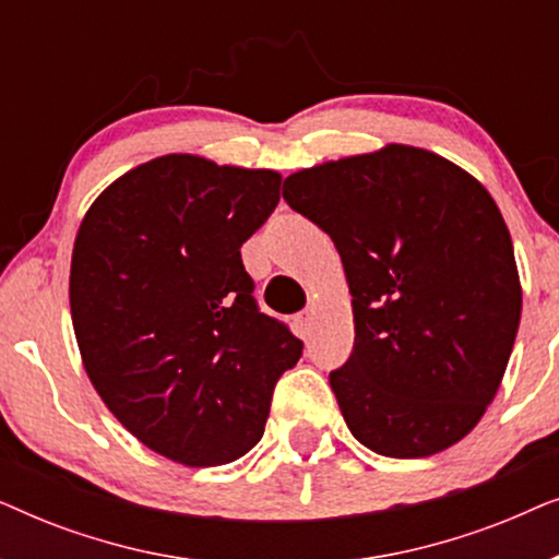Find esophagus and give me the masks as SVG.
<instances>
[{"label":"esophagus","mask_w":559,"mask_h":559,"mask_svg":"<svg viewBox=\"0 0 559 559\" xmlns=\"http://www.w3.org/2000/svg\"><path fill=\"white\" fill-rule=\"evenodd\" d=\"M295 325H297V333H300V338H308L310 328H312V316H310V312H302V316H297Z\"/></svg>","instance_id":"34e87169"}]
</instances>
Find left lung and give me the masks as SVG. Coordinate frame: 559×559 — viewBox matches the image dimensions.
<instances>
[{
  "instance_id": "8db88e82",
  "label": "left lung",
  "mask_w": 559,
  "mask_h": 559,
  "mask_svg": "<svg viewBox=\"0 0 559 559\" xmlns=\"http://www.w3.org/2000/svg\"><path fill=\"white\" fill-rule=\"evenodd\" d=\"M287 205L331 236L354 350L331 389L354 438L386 457L463 440L499 392L522 318L509 228L450 159L386 144L293 173Z\"/></svg>"
}]
</instances>
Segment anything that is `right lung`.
I'll list each match as a JSON object with an SVG mask.
<instances>
[{
    "instance_id": "obj_1",
    "label": "right lung",
    "mask_w": 559,
    "mask_h": 559,
    "mask_svg": "<svg viewBox=\"0 0 559 559\" xmlns=\"http://www.w3.org/2000/svg\"><path fill=\"white\" fill-rule=\"evenodd\" d=\"M282 175L163 155L91 203L71 259L81 361L142 445L188 468L262 440L302 341L259 312L241 243L272 216Z\"/></svg>"
}]
</instances>
